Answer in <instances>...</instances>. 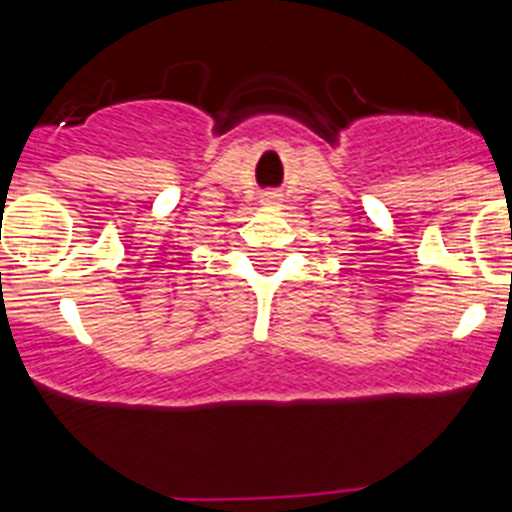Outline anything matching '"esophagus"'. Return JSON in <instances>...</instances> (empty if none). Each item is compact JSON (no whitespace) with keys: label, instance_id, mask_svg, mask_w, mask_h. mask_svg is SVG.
Segmentation results:
<instances>
[{"label":"esophagus","instance_id":"obj_1","mask_svg":"<svg viewBox=\"0 0 512 512\" xmlns=\"http://www.w3.org/2000/svg\"><path fill=\"white\" fill-rule=\"evenodd\" d=\"M261 205H277V194H264V197H261Z\"/></svg>","mask_w":512,"mask_h":512}]
</instances>
